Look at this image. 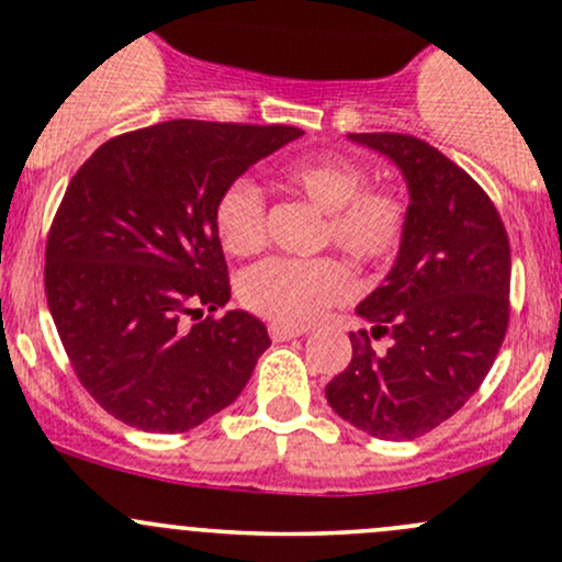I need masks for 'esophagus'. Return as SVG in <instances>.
<instances>
[{"label": "esophagus", "mask_w": 562, "mask_h": 562, "mask_svg": "<svg viewBox=\"0 0 562 562\" xmlns=\"http://www.w3.org/2000/svg\"><path fill=\"white\" fill-rule=\"evenodd\" d=\"M269 336L271 341H291L295 336H304V328H291V325H280V323H271L269 325Z\"/></svg>", "instance_id": "34e87169"}]
</instances>
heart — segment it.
<instances>
[{
	"label": "heart",
	"instance_id": "obj_1",
	"mask_svg": "<svg viewBox=\"0 0 562 562\" xmlns=\"http://www.w3.org/2000/svg\"><path fill=\"white\" fill-rule=\"evenodd\" d=\"M288 187L328 215V237L362 267H381L405 237V202L392 191H366L360 165L319 154L285 172ZM215 232L232 256H250L263 245L267 202L250 178H237L215 202ZM351 293V274L333 258H267L239 280V299L271 323L304 328Z\"/></svg>",
	"mask_w": 562,
	"mask_h": 562
}]
</instances>
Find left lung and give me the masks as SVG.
<instances>
[{
    "label": "left lung",
    "instance_id": "8db88e82",
    "mask_svg": "<svg viewBox=\"0 0 562 562\" xmlns=\"http://www.w3.org/2000/svg\"><path fill=\"white\" fill-rule=\"evenodd\" d=\"M408 187L390 274L357 304L351 362L325 386L330 408L379 440H413L464 408L488 375L509 319V239L483 189L435 146L400 133H349Z\"/></svg>",
    "mask_w": 562,
    "mask_h": 562
}]
</instances>
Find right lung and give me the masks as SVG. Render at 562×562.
Listing matches in <instances>:
<instances>
[{
    "instance_id": "obj_1",
    "label": "right lung",
    "mask_w": 562,
    "mask_h": 562,
    "mask_svg": "<svg viewBox=\"0 0 562 562\" xmlns=\"http://www.w3.org/2000/svg\"><path fill=\"white\" fill-rule=\"evenodd\" d=\"M299 127L170 120L98 146L45 250L53 323L82 386L127 427L176 435L224 411L269 349L229 304L215 202Z\"/></svg>"
}]
</instances>
